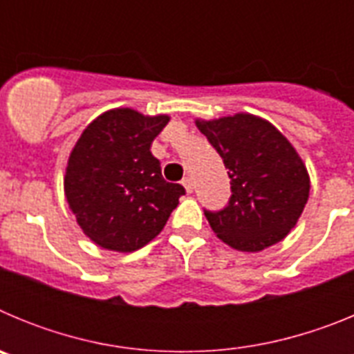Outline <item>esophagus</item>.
Segmentation results:
<instances>
[{
    "label": "esophagus",
    "instance_id": "obj_1",
    "mask_svg": "<svg viewBox=\"0 0 354 354\" xmlns=\"http://www.w3.org/2000/svg\"><path fill=\"white\" fill-rule=\"evenodd\" d=\"M183 186L186 187L187 193H193V189H195V184H193L192 177H184V179H183Z\"/></svg>",
    "mask_w": 354,
    "mask_h": 354
}]
</instances>
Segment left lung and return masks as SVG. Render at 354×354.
<instances>
[{
  "mask_svg": "<svg viewBox=\"0 0 354 354\" xmlns=\"http://www.w3.org/2000/svg\"><path fill=\"white\" fill-rule=\"evenodd\" d=\"M196 127L223 159L230 198L205 218L223 243L261 252L289 234L305 209L310 180L298 152L270 122L248 113L196 120Z\"/></svg>",
  "mask_w": 354,
  "mask_h": 354,
  "instance_id": "left-lung-1",
  "label": "left lung"
}]
</instances>
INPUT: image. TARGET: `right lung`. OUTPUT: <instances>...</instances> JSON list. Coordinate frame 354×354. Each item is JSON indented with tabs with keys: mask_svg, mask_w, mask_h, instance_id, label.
<instances>
[{
	"mask_svg": "<svg viewBox=\"0 0 354 354\" xmlns=\"http://www.w3.org/2000/svg\"><path fill=\"white\" fill-rule=\"evenodd\" d=\"M167 115L129 108L101 115L68 158L65 196L83 232L106 250L134 252L154 239L186 193L167 183L150 152Z\"/></svg>",
	"mask_w": 354,
	"mask_h": 354,
	"instance_id": "1",
	"label": "right lung"
}]
</instances>
